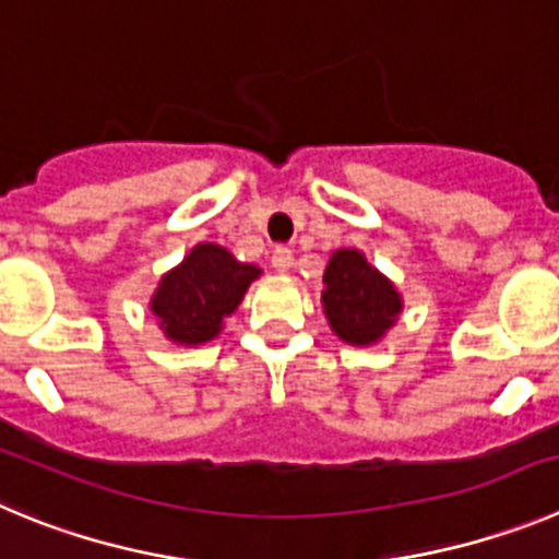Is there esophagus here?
<instances>
[{"label": "esophagus", "mask_w": 559, "mask_h": 559, "mask_svg": "<svg viewBox=\"0 0 559 559\" xmlns=\"http://www.w3.org/2000/svg\"><path fill=\"white\" fill-rule=\"evenodd\" d=\"M270 261H273V267L278 270V273H286V270L295 264V253H292L289 248H275L273 255H270Z\"/></svg>", "instance_id": "1"}]
</instances>
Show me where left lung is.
<instances>
[{
    "mask_svg": "<svg viewBox=\"0 0 559 559\" xmlns=\"http://www.w3.org/2000/svg\"><path fill=\"white\" fill-rule=\"evenodd\" d=\"M323 311L331 331L356 348H370L399 323L404 298L381 270L356 248L331 253L323 273Z\"/></svg>",
    "mask_w": 559,
    "mask_h": 559,
    "instance_id": "obj_1",
    "label": "left lung"
}]
</instances>
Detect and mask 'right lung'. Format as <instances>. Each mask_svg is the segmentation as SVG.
I'll return each mask as SVG.
<instances>
[{"mask_svg": "<svg viewBox=\"0 0 559 559\" xmlns=\"http://www.w3.org/2000/svg\"><path fill=\"white\" fill-rule=\"evenodd\" d=\"M261 275L228 248L200 242L178 267L160 275L150 298V311L175 345H205L225 329V317L242 304L245 292Z\"/></svg>", "mask_w": 559, "mask_h": 559, "instance_id": "1", "label": "right lung"}]
</instances>
